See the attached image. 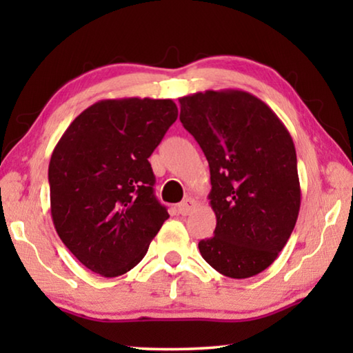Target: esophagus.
Returning <instances> with one entry per match:
<instances>
[{"mask_svg":"<svg viewBox=\"0 0 353 353\" xmlns=\"http://www.w3.org/2000/svg\"><path fill=\"white\" fill-rule=\"evenodd\" d=\"M194 207H196V201L193 198H187L177 205V213L182 214V216H187L188 213L193 212Z\"/></svg>","mask_w":353,"mask_h":353,"instance_id":"34e87169","label":"esophagus"}]
</instances>
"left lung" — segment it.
Segmentation results:
<instances>
[{"label": "left lung", "instance_id": "obj_1", "mask_svg": "<svg viewBox=\"0 0 353 353\" xmlns=\"http://www.w3.org/2000/svg\"><path fill=\"white\" fill-rule=\"evenodd\" d=\"M181 123L210 166L214 236L199 241L213 270L232 279L271 266L301 208L296 148L279 117L243 90H207L179 99Z\"/></svg>", "mask_w": 353, "mask_h": 353}]
</instances>
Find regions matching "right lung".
<instances>
[{"mask_svg":"<svg viewBox=\"0 0 353 353\" xmlns=\"http://www.w3.org/2000/svg\"><path fill=\"white\" fill-rule=\"evenodd\" d=\"M177 119L171 99H103L83 110L51 154V216L77 260L103 277L139 265L170 218L149 157Z\"/></svg>","mask_w":353,"mask_h":353,"instance_id":"right-lung-1","label":"right lung"}]
</instances>
